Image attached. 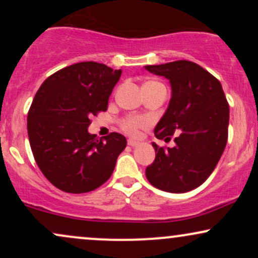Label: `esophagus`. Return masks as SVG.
<instances>
[{"label": "esophagus", "mask_w": 258, "mask_h": 258, "mask_svg": "<svg viewBox=\"0 0 258 258\" xmlns=\"http://www.w3.org/2000/svg\"><path fill=\"white\" fill-rule=\"evenodd\" d=\"M127 144H128V146H131V147H137L139 144V142L135 141V139H128V141H127Z\"/></svg>", "instance_id": "34e87169"}]
</instances>
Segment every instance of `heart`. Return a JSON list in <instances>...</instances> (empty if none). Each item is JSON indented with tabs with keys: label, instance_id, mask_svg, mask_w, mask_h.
I'll return each instance as SVG.
<instances>
[{
	"label": "heart",
	"instance_id": "heart-1",
	"mask_svg": "<svg viewBox=\"0 0 258 258\" xmlns=\"http://www.w3.org/2000/svg\"><path fill=\"white\" fill-rule=\"evenodd\" d=\"M150 125V121L147 117L132 116L122 121V130L131 136H137L142 128H146Z\"/></svg>",
	"mask_w": 258,
	"mask_h": 258
}]
</instances>
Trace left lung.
<instances>
[{
  "instance_id": "obj_1",
  "label": "left lung",
  "mask_w": 258,
  "mask_h": 258,
  "mask_svg": "<svg viewBox=\"0 0 258 258\" xmlns=\"http://www.w3.org/2000/svg\"><path fill=\"white\" fill-rule=\"evenodd\" d=\"M146 70L170 81L171 99L154 133L176 135L174 147L153 143L156 156L147 167L150 184L168 193H185L203 184L215 170L228 138L229 105L221 82L200 65L176 60L147 65Z\"/></svg>"
}]
</instances>
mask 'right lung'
Returning a JSON list of instances; mask_svg holds the SVG:
<instances>
[{
    "label": "right lung",
    "instance_id": "add662e5",
    "mask_svg": "<svg viewBox=\"0 0 258 258\" xmlns=\"http://www.w3.org/2000/svg\"><path fill=\"white\" fill-rule=\"evenodd\" d=\"M121 70L82 61L44 80L28 114V135L37 166L67 193H87L110 178L126 138L112 132L104 141L88 132L90 117L105 111Z\"/></svg>",
    "mask_w": 258,
    "mask_h": 258
}]
</instances>
